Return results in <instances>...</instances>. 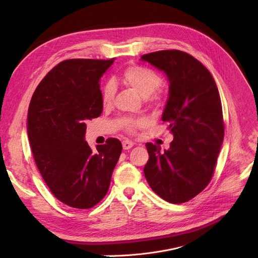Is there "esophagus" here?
Segmentation results:
<instances>
[{
  "mask_svg": "<svg viewBox=\"0 0 258 258\" xmlns=\"http://www.w3.org/2000/svg\"><path fill=\"white\" fill-rule=\"evenodd\" d=\"M132 146H134V143H132L131 141H128V140H126V141L122 142V148L124 151L129 150V148H131Z\"/></svg>",
  "mask_w": 258,
  "mask_h": 258,
  "instance_id": "34e87169",
  "label": "esophagus"
}]
</instances>
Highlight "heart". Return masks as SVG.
I'll list each match as a JSON object with an SVG mask.
<instances>
[{
    "label": "heart",
    "mask_w": 258,
    "mask_h": 258,
    "mask_svg": "<svg viewBox=\"0 0 258 258\" xmlns=\"http://www.w3.org/2000/svg\"><path fill=\"white\" fill-rule=\"evenodd\" d=\"M122 82L137 90L140 95L144 98H148L159 88L161 80L157 73L144 67H130L126 69L121 76ZM115 86L112 82H108L104 85L101 93V100L104 105H108L114 98ZM121 126L127 130H135L136 128L142 126L143 120L131 117H124L120 120Z\"/></svg>",
    "instance_id": "obj_1"
}]
</instances>
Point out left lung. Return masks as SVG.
I'll return each instance as SVG.
<instances>
[{"mask_svg":"<svg viewBox=\"0 0 258 258\" xmlns=\"http://www.w3.org/2000/svg\"><path fill=\"white\" fill-rule=\"evenodd\" d=\"M141 60L167 76L169 97L161 119L174 138L163 152L146 143L144 175L159 197L183 204L204 190L214 172L224 140L220 92L208 69L184 51H156Z\"/></svg>","mask_w":258,"mask_h":258,"instance_id":"8db88e82","label":"left lung"}]
</instances>
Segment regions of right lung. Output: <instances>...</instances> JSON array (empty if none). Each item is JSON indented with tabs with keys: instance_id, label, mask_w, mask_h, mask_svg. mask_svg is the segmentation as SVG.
Listing matches in <instances>:
<instances>
[{
	"instance_id": "add662e5",
	"label": "right lung",
	"mask_w": 258,
	"mask_h": 258,
	"mask_svg": "<svg viewBox=\"0 0 258 258\" xmlns=\"http://www.w3.org/2000/svg\"><path fill=\"white\" fill-rule=\"evenodd\" d=\"M114 59H70L54 67L31 99L27 131L36 166L64 205L89 209L102 200L122 146L107 139L93 152L85 141L86 121L103 111L100 79Z\"/></svg>"
}]
</instances>
